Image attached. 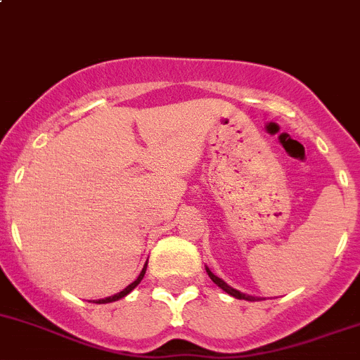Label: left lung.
<instances>
[{
	"label": "left lung",
	"instance_id": "8db88e82",
	"mask_svg": "<svg viewBox=\"0 0 360 360\" xmlns=\"http://www.w3.org/2000/svg\"><path fill=\"white\" fill-rule=\"evenodd\" d=\"M205 271H207V274H209V278H211L212 281H214L216 285H218L219 288H223V290L226 292V294H230L232 295V297H236V299H244V301H258L257 297H251V295H246V294H243V292H239V290H236V288H232V287H229V285L225 283V281L223 280H219L218 276H216V274H212L211 271H209L207 267H205Z\"/></svg>",
	"mask_w": 360,
	"mask_h": 360
}]
</instances>
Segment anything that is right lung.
I'll return each mask as SVG.
<instances>
[{"label": "right lung", "instance_id": "right-lung-1", "mask_svg": "<svg viewBox=\"0 0 360 360\" xmlns=\"http://www.w3.org/2000/svg\"><path fill=\"white\" fill-rule=\"evenodd\" d=\"M146 267H148V264H146V265H144V269H142V273H141V274H139V278H137V280H135V281H134V283H130V285H128V287H127V288H124V290H121V292H120V294L112 295V297L98 299V301H95V302H96V304H105V302H114V301H120V299H123V297H124V295H128V294H130V292H131V290H134V288H135V287H137V285H139V283H141V281H142V278H144V274H146Z\"/></svg>", "mask_w": 360, "mask_h": 360}]
</instances>
